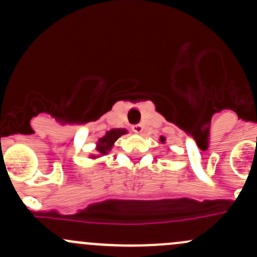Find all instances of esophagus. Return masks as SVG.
Here are the masks:
<instances>
[{"mask_svg": "<svg viewBox=\"0 0 257 257\" xmlns=\"http://www.w3.org/2000/svg\"><path fill=\"white\" fill-rule=\"evenodd\" d=\"M133 131L135 132V133L140 134V133H142V132L144 131V128H143L142 124H135V125L133 126Z\"/></svg>", "mask_w": 257, "mask_h": 257, "instance_id": "esophagus-1", "label": "esophagus"}]
</instances>
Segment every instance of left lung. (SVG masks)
<instances>
[{"instance_id": "left-lung-1", "label": "left lung", "mask_w": 257, "mask_h": 257, "mask_svg": "<svg viewBox=\"0 0 257 257\" xmlns=\"http://www.w3.org/2000/svg\"><path fill=\"white\" fill-rule=\"evenodd\" d=\"M160 140H161V143L163 144V143H165V140H166V139H165V138H163V137H161V139H160Z\"/></svg>"}]
</instances>
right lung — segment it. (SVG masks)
<instances>
[{"label":"right lung","instance_id":"right-lung-1","mask_svg":"<svg viewBox=\"0 0 257 257\" xmlns=\"http://www.w3.org/2000/svg\"><path fill=\"white\" fill-rule=\"evenodd\" d=\"M125 133H126L125 129H111L109 132H107L105 137L101 138L97 143L96 150L98 152V155H106L107 152L111 150L114 142H117L118 138ZM95 157L97 156H92V159H95Z\"/></svg>","mask_w":257,"mask_h":257}]
</instances>
